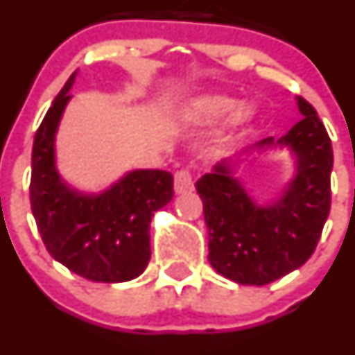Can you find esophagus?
<instances>
[{
    "label": "esophagus",
    "mask_w": 355,
    "mask_h": 355,
    "mask_svg": "<svg viewBox=\"0 0 355 355\" xmlns=\"http://www.w3.org/2000/svg\"><path fill=\"white\" fill-rule=\"evenodd\" d=\"M193 189H195V184H193L191 171H178L176 176H174V191H176L178 195H186V193H191Z\"/></svg>",
    "instance_id": "1"
}]
</instances>
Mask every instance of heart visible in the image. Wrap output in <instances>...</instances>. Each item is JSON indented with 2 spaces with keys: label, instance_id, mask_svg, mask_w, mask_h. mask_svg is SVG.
<instances>
[{
  "label": "heart",
  "instance_id": "1",
  "mask_svg": "<svg viewBox=\"0 0 355 355\" xmlns=\"http://www.w3.org/2000/svg\"><path fill=\"white\" fill-rule=\"evenodd\" d=\"M233 106L234 100L224 96V94H203V96L195 98V100H191V103H188V107L184 108V114L195 122H212L226 114L227 110H231ZM254 114V107H250V105L235 107L220 128L219 141H230L238 129H241L252 121Z\"/></svg>",
  "mask_w": 355,
  "mask_h": 355
}]
</instances>
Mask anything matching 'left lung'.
<instances>
[{
	"label": "left lung",
	"instance_id": "obj_1",
	"mask_svg": "<svg viewBox=\"0 0 355 355\" xmlns=\"http://www.w3.org/2000/svg\"><path fill=\"white\" fill-rule=\"evenodd\" d=\"M302 121L283 138L257 146H288L297 174L278 202L255 205L233 178L236 160L217 164L196 181L209 230V261L224 278L262 286L283 278L309 261L315 250L331 205V139L318 112L297 98Z\"/></svg>",
	"mask_w": 355,
	"mask_h": 355
}]
</instances>
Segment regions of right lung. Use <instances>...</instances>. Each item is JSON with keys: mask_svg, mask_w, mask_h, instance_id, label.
<instances>
[{"mask_svg": "<svg viewBox=\"0 0 355 355\" xmlns=\"http://www.w3.org/2000/svg\"><path fill=\"white\" fill-rule=\"evenodd\" d=\"M76 73L34 136L31 207L55 261L89 282H129L148 266L150 223L173 200V174L132 171L100 195H83L62 181L55 166V135Z\"/></svg>", "mask_w": 355, "mask_h": 355, "instance_id": "add662e5", "label": "right lung"}]
</instances>
